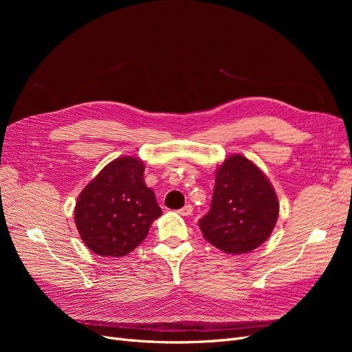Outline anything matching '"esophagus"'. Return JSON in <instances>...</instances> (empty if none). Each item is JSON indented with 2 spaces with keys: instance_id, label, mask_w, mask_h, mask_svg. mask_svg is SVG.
Instances as JSON below:
<instances>
[{
  "instance_id": "obj_1",
  "label": "esophagus",
  "mask_w": 352,
  "mask_h": 352,
  "mask_svg": "<svg viewBox=\"0 0 352 352\" xmlns=\"http://www.w3.org/2000/svg\"><path fill=\"white\" fill-rule=\"evenodd\" d=\"M192 206H190V204H186L184 208H180L179 210V214H182V216H190V214H192Z\"/></svg>"
}]
</instances>
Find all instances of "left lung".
<instances>
[{
	"label": "left lung",
	"instance_id": "8db88e82",
	"mask_svg": "<svg viewBox=\"0 0 352 352\" xmlns=\"http://www.w3.org/2000/svg\"><path fill=\"white\" fill-rule=\"evenodd\" d=\"M279 202L269 179L248 158L233 154L216 172L211 207L199 219L204 236L228 254H247L270 236Z\"/></svg>",
	"mask_w": 352,
	"mask_h": 352
}]
</instances>
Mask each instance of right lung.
Returning a JSON list of instances; mask_svg holds the SVG:
<instances>
[{"label":"right lung","mask_w":352,"mask_h":352,"mask_svg":"<svg viewBox=\"0 0 352 352\" xmlns=\"http://www.w3.org/2000/svg\"><path fill=\"white\" fill-rule=\"evenodd\" d=\"M140 158L120 157L105 166L80 192L74 223L87 247L101 257H123L162 216L155 194L144 182Z\"/></svg>","instance_id":"add662e5"}]
</instances>
